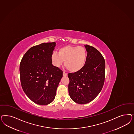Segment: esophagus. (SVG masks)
<instances>
[{
	"label": "esophagus",
	"instance_id": "34e87169",
	"mask_svg": "<svg viewBox=\"0 0 134 134\" xmlns=\"http://www.w3.org/2000/svg\"><path fill=\"white\" fill-rule=\"evenodd\" d=\"M63 75H64V76H67V75H68V74L66 73V72H63Z\"/></svg>",
	"mask_w": 134,
	"mask_h": 134
}]
</instances>
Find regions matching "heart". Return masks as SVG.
I'll return each mask as SVG.
<instances>
[{"mask_svg": "<svg viewBox=\"0 0 134 134\" xmlns=\"http://www.w3.org/2000/svg\"><path fill=\"white\" fill-rule=\"evenodd\" d=\"M86 49L82 46L68 45L60 48L58 54L53 53L51 55L53 64L60 67L65 62V68L72 72L81 70L86 64L87 60Z\"/></svg>", "mask_w": 134, "mask_h": 134, "instance_id": "b5f03b06", "label": "heart"}]
</instances>
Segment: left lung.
I'll use <instances>...</instances> for the list:
<instances>
[{"label":"left lung","instance_id":"1","mask_svg":"<svg viewBox=\"0 0 134 134\" xmlns=\"http://www.w3.org/2000/svg\"><path fill=\"white\" fill-rule=\"evenodd\" d=\"M86 64L81 70L69 73V93L71 99L79 104H86L96 98L104 86L105 60L95 48L86 45Z\"/></svg>","mask_w":134,"mask_h":134}]
</instances>
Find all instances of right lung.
Wrapping results in <instances>:
<instances>
[{
	"mask_svg": "<svg viewBox=\"0 0 134 134\" xmlns=\"http://www.w3.org/2000/svg\"><path fill=\"white\" fill-rule=\"evenodd\" d=\"M55 42L33 46L22 58L20 74L23 91L33 102L47 105L53 101L63 77V71L52 65L51 55Z\"/></svg>",
	"mask_w": 134,
	"mask_h": 134,
	"instance_id": "1",
	"label": "right lung"
}]
</instances>
